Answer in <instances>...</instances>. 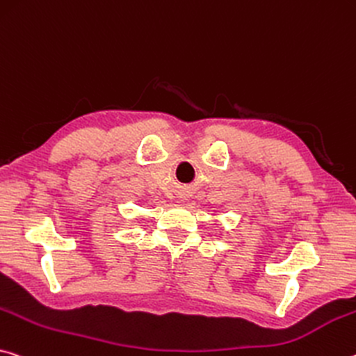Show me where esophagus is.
Masks as SVG:
<instances>
[{
	"mask_svg": "<svg viewBox=\"0 0 356 356\" xmlns=\"http://www.w3.org/2000/svg\"><path fill=\"white\" fill-rule=\"evenodd\" d=\"M185 196H188V191H184V198H185Z\"/></svg>",
	"mask_w": 356,
	"mask_h": 356,
	"instance_id": "esophagus-1",
	"label": "esophagus"
}]
</instances>
